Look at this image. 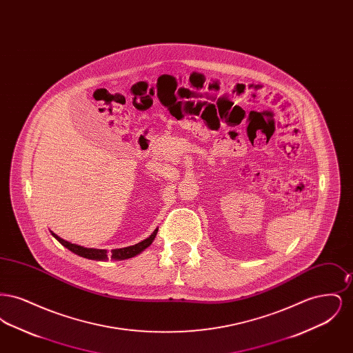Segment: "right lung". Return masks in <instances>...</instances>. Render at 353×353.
<instances>
[{
  "mask_svg": "<svg viewBox=\"0 0 353 353\" xmlns=\"http://www.w3.org/2000/svg\"><path fill=\"white\" fill-rule=\"evenodd\" d=\"M157 230L156 229L153 233H152L148 238H145L144 241L132 245V246H128V248H121V249H114L111 250V259L114 261H124V259H130V258H134L136 255H139L140 252H144L148 246H151L152 242L154 241L156 234H157ZM52 236L59 241V243H62L66 249H68L70 252L79 255V256H83L87 259H92V261H107L108 259V252L104 250V249H92V248H83V246H79V245H75V243H71L66 239L58 236L55 233L51 232Z\"/></svg>",
  "mask_w": 353,
  "mask_h": 353,
  "instance_id": "right-lung-1",
  "label": "right lung"
}]
</instances>
